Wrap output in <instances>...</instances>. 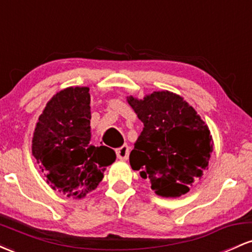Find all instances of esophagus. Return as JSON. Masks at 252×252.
<instances>
[{"mask_svg": "<svg viewBox=\"0 0 252 252\" xmlns=\"http://www.w3.org/2000/svg\"><path fill=\"white\" fill-rule=\"evenodd\" d=\"M116 154H117V158H120V160H128L129 158V147L126 146V144H124V146L121 147V148L116 149Z\"/></svg>", "mask_w": 252, "mask_h": 252, "instance_id": "obj_1", "label": "esophagus"}]
</instances>
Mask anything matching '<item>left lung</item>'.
Listing matches in <instances>:
<instances>
[{"instance_id": "1", "label": "left lung", "mask_w": 252, "mask_h": 252, "mask_svg": "<svg viewBox=\"0 0 252 252\" xmlns=\"http://www.w3.org/2000/svg\"><path fill=\"white\" fill-rule=\"evenodd\" d=\"M126 100L144 126L130 153L131 168L158 195L186 194L209 168L213 138L207 124L184 98L167 90Z\"/></svg>"}]
</instances>
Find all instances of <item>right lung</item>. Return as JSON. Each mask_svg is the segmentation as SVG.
Masks as SVG:
<instances>
[{
	"label": "right lung",
	"mask_w": 252,
	"mask_h": 252,
	"mask_svg": "<svg viewBox=\"0 0 252 252\" xmlns=\"http://www.w3.org/2000/svg\"><path fill=\"white\" fill-rule=\"evenodd\" d=\"M88 86H70L48 100L35 124L32 154L52 189L82 199L96 189L116 153L91 143Z\"/></svg>",
	"instance_id": "add662e5"
}]
</instances>
